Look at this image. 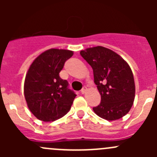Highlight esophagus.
Segmentation results:
<instances>
[{
	"label": "esophagus",
	"mask_w": 157,
	"mask_h": 157,
	"mask_svg": "<svg viewBox=\"0 0 157 157\" xmlns=\"http://www.w3.org/2000/svg\"><path fill=\"white\" fill-rule=\"evenodd\" d=\"M86 87H83V88L81 90V91H80V93H81L82 94H84V93H86Z\"/></svg>",
	"instance_id": "obj_1"
}]
</instances>
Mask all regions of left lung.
<instances>
[{
    "label": "left lung",
    "instance_id": "obj_1",
    "mask_svg": "<svg viewBox=\"0 0 157 157\" xmlns=\"http://www.w3.org/2000/svg\"><path fill=\"white\" fill-rule=\"evenodd\" d=\"M80 55L93 68L94 83L101 95L99 105L93 108L95 113L108 121L122 118L135 96L134 76L128 63L102 46L80 51Z\"/></svg>",
    "mask_w": 157,
    "mask_h": 157
}]
</instances>
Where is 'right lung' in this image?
Segmentation results:
<instances>
[{
  "label": "right lung",
  "instance_id": "obj_1",
  "mask_svg": "<svg viewBox=\"0 0 157 157\" xmlns=\"http://www.w3.org/2000/svg\"><path fill=\"white\" fill-rule=\"evenodd\" d=\"M73 52L52 48L34 60L26 74L24 96L32 113L43 121H53L68 112L77 95L60 77Z\"/></svg>",
  "mask_w": 157,
  "mask_h": 157
}]
</instances>
